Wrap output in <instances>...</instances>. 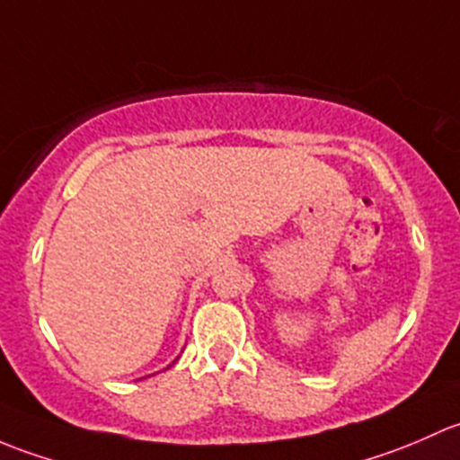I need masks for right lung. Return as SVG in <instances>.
<instances>
[{
	"label": "right lung",
	"instance_id": "obj_1",
	"mask_svg": "<svg viewBox=\"0 0 460 460\" xmlns=\"http://www.w3.org/2000/svg\"><path fill=\"white\" fill-rule=\"evenodd\" d=\"M174 361H177V358H174ZM174 361H172V366H174ZM170 367V366H168Z\"/></svg>",
	"mask_w": 460,
	"mask_h": 460
}]
</instances>
